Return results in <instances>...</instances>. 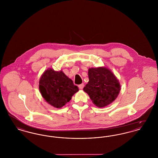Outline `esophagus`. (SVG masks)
Here are the masks:
<instances>
[{
    "label": "esophagus",
    "mask_w": 158,
    "mask_h": 158,
    "mask_svg": "<svg viewBox=\"0 0 158 158\" xmlns=\"http://www.w3.org/2000/svg\"><path fill=\"white\" fill-rule=\"evenodd\" d=\"M78 87H79V88L80 89H82L83 88V87H84V84L82 83V84L79 85L78 86Z\"/></svg>",
    "instance_id": "obj_1"
}]
</instances>
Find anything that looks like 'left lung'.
<instances>
[{"mask_svg": "<svg viewBox=\"0 0 158 158\" xmlns=\"http://www.w3.org/2000/svg\"><path fill=\"white\" fill-rule=\"evenodd\" d=\"M88 76L89 82L83 90L88 94L94 105L103 108L117 98L120 91V84L108 68H89Z\"/></svg>", "mask_w": 158, "mask_h": 158, "instance_id": "1", "label": "left lung"}]
</instances>
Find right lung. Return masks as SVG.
<instances>
[{
	"label": "right lung",
	"instance_id": "add662e5",
	"mask_svg": "<svg viewBox=\"0 0 158 158\" xmlns=\"http://www.w3.org/2000/svg\"><path fill=\"white\" fill-rule=\"evenodd\" d=\"M39 90L48 104L61 108L70 101L79 88L61 70L48 68L40 77Z\"/></svg>",
	"mask_w": 158,
	"mask_h": 158
}]
</instances>
